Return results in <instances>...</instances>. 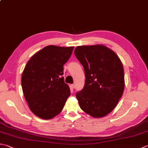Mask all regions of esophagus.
Masks as SVG:
<instances>
[{
  "mask_svg": "<svg viewBox=\"0 0 148 148\" xmlns=\"http://www.w3.org/2000/svg\"><path fill=\"white\" fill-rule=\"evenodd\" d=\"M74 87H75V86H74V85H73V84H72V85H71V88L72 89H74Z\"/></svg>",
  "mask_w": 148,
  "mask_h": 148,
  "instance_id": "esophagus-1",
  "label": "esophagus"
}]
</instances>
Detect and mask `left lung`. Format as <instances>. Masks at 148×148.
Here are the masks:
<instances>
[{
  "mask_svg": "<svg viewBox=\"0 0 148 148\" xmlns=\"http://www.w3.org/2000/svg\"><path fill=\"white\" fill-rule=\"evenodd\" d=\"M74 54L85 73V86L76 93L81 109L94 118L103 117L117 106L124 89L119 58L103 45L77 46Z\"/></svg>",
  "mask_w": 148,
  "mask_h": 148,
  "instance_id": "left-lung-1",
  "label": "left lung"
}]
</instances>
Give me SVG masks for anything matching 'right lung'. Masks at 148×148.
<instances>
[{"mask_svg":"<svg viewBox=\"0 0 148 148\" xmlns=\"http://www.w3.org/2000/svg\"><path fill=\"white\" fill-rule=\"evenodd\" d=\"M74 47L46 46L34 54L23 71V93L31 111L43 119H51L62 111L70 96L65 83L63 65Z\"/></svg>","mask_w":148,"mask_h":148,"instance_id":"add662e5","label":"right lung"}]
</instances>
